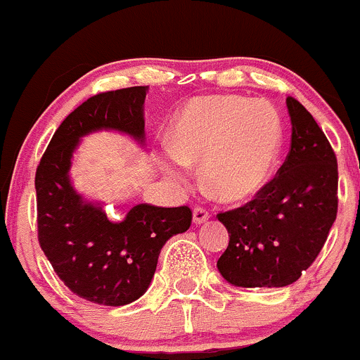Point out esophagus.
I'll return each mask as SVG.
<instances>
[{"label": "esophagus", "mask_w": 360, "mask_h": 360, "mask_svg": "<svg viewBox=\"0 0 360 360\" xmlns=\"http://www.w3.org/2000/svg\"><path fill=\"white\" fill-rule=\"evenodd\" d=\"M210 219V212L206 208H202V206H195L194 212H192V220H194L195 226H199V224L206 222V220Z\"/></svg>", "instance_id": "esophagus-1"}]
</instances>
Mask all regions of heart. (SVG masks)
Masks as SVG:
<instances>
[{
    "label": "heart",
    "instance_id": "heart-1",
    "mask_svg": "<svg viewBox=\"0 0 360 360\" xmlns=\"http://www.w3.org/2000/svg\"><path fill=\"white\" fill-rule=\"evenodd\" d=\"M282 147V122L266 101L238 96H201L181 110L168 173L202 162V179L224 201L254 195L273 172Z\"/></svg>",
    "mask_w": 360,
    "mask_h": 360
}]
</instances>
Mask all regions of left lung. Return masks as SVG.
Here are the masks:
<instances>
[{"instance_id": "obj_1", "label": "left lung", "mask_w": 360, "mask_h": 360, "mask_svg": "<svg viewBox=\"0 0 360 360\" xmlns=\"http://www.w3.org/2000/svg\"><path fill=\"white\" fill-rule=\"evenodd\" d=\"M292 136L276 176L243 206L220 212L229 245L217 261L236 287H285L308 269L338 213V161L311 113L287 98Z\"/></svg>"}]
</instances>
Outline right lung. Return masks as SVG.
Here are the masks:
<instances>
[{
	"instance_id": "right-lung-1",
	"label": "right lung",
	"mask_w": 360,
	"mask_h": 360,
	"mask_svg": "<svg viewBox=\"0 0 360 360\" xmlns=\"http://www.w3.org/2000/svg\"><path fill=\"white\" fill-rule=\"evenodd\" d=\"M147 85L99 92L60 122L34 176L38 241L64 285L85 301L122 306L150 285L166 241L191 227L188 206L136 205L122 222L71 187V155L84 134L117 129L143 141Z\"/></svg>"
}]
</instances>
